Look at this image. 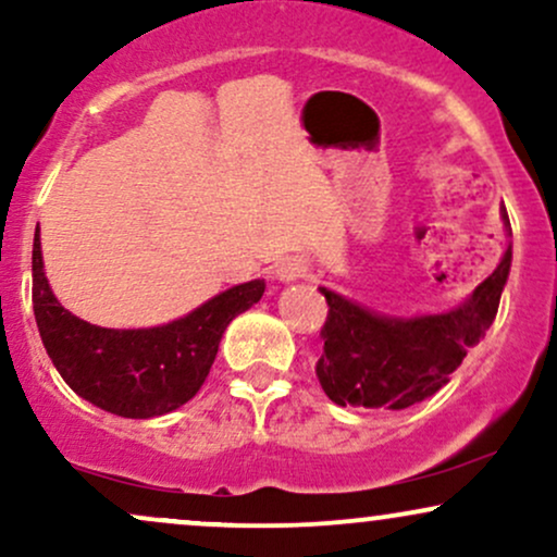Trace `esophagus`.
<instances>
[{"label": "esophagus", "mask_w": 557, "mask_h": 557, "mask_svg": "<svg viewBox=\"0 0 557 557\" xmlns=\"http://www.w3.org/2000/svg\"><path fill=\"white\" fill-rule=\"evenodd\" d=\"M304 277H309V264H306V259L287 257L277 264V280H283V283H296V280Z\"/></svg>", "instance_id": "esophagus-1"}]
</instances>
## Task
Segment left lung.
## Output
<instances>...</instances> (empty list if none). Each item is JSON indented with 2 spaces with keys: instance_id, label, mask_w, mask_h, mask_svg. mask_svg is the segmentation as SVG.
<instances>
[{
  "instance_id": "8db88e82",
  "label": "left lung",
  "mask_w": 557,
  "mask_h": 557,
  "mask_svg": "<svg viewBox=\"0 0 557 557\" xmlns=\"http://www.w3.org/2000/svg\"><path fill=\"white\" fill-rule=\"evenodd\" d=\"M503 220L510 230L505 212ZM510 257L508 246L495 272L447 314L382 317L319 287L330 306L327 322L319 332L324 350L317 361L319 385L327 398L337 406L400 411L445 387L469 348L495 322Z\"/></svg>"
}]
</instances>
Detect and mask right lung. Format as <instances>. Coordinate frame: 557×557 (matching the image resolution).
Returning a JSON list of instances; mask_svg holds the SVG:
<instances>
[{
	"label": "right lung",
	"mask_w": 557,
	"mask_h": 557,
	"mask_svg": "<svg viewBox=\"0 0 557 557\" xmlns=\"http://www.w3.org/2000/svg\"><path fill=\"white\" fill-rule=\"evenodd\" d=\"M264 296V280L220 293L188 317L149 330H107L70 314L44 274L34 235V314L49 359L81 398L125 419L175 411L212 369L222 332Z\"/></svg>",
	"instance_id": "add662e5"
}]
</instances>
